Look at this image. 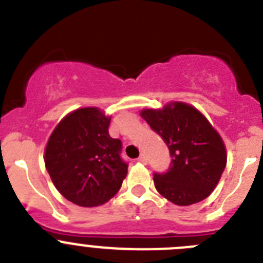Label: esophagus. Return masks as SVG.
<instances>
[{"instance_id": "esophagus-1", "label": "esophagus", "mask_w": 263, "mask_h": 263, "mask_svg": "<svg viewBox=\"0 0 263 263\" xmlns=\"http://www.w3.org/2000/svg\"><path fill=\"white\" fill-rule=\"evenodd\" d=\"M138 161H141V163L146 164V163H147V158H146V155H144V154H142V155L138 158Z\"/></svg>"}]
</instances>
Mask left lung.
<instances>
[{
  "label": "left lung",
  "instance_id": "left-lung-1",
  "mask_svg": "<svg viewBox=\"0 0 263 263\" xmlns=\"http://www.w3.org/2000/svg\"><path fill=\"white\" fill-rule=\"evenodd\" d=\"M141 117L163 138L172 156L168 172L154 175L156 190L179 206L210 196L227 164L226 144L210 121L182 102L142 109Z\"/></svg>",
  "mask_w": 263,
  "mask_h": 263
}]
</instances>
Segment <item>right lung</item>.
<instances>
[{"label":"right lung","instance_id":"obj_1","mask_svg":"<svg viewBox=\"0 0 263 263\" xmlns=\"http://www.w3.org/2000/svg\"><path fill=\"white\" fill-rule=\"evenodd\" d=\"M110 116L96 107L66 115L50 134L44 151L45 168L67 201L95 207L109 201L126 177L120 156L122 143L108 133Z\"/></svg>","mask_w":263,"mask_h":263}]
</instances>
